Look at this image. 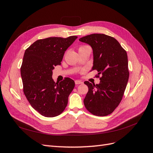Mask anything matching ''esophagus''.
<instances>
[{
	"label": "esophagus",
	"instance_id": "esophagus-1",
	"mask_svg": "<svg viewBox=\"0 0 153 153\" xmlns=\"http://www.w3.org/2000/svg\"><path fill=\"white\" fill-rule=\"evenodd\" d=\"M75 83L76 85H78V84H82L83 82H82V81H80V80H75Z\"/></svg>",
	"mask_w": 153,
	"mask_h": 153
}]
</instances>
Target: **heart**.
Returning <instances> with one entry per match:
<instances>
[{"mask_svg":"<svg viewBox=\"0 0 153 153\" xmlns=\"http://www.w3.org/2000/svg\"><path fill=\"white\" fill-rule=\"evenodd\" d=\"M87 47V46H81V47H80V48H84V47ZM79 48V49H80Z\"/></svg>","mask_w":153,"mask_h":153,"instance_id":"b5f03b06","label":"heart"}]
</instances>
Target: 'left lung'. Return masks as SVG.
Returning <instances> with one entry per match:
<instances>
[{
  "mask_svg": "<svg viewBox=\"0 0 153 153\" xmlns=\"http://www.w3.org/2000/svg\"><path fill=\"white\" fill-rule=\"evenodd\" d=\"M93 51L92 70L98 71L99 84H84L89 91L84 100L87 110L97 116L112 114L121 102L129 78L127 53L118 41L103 34H92L79 39Z\"/></svg>",
  "mask_w": 153,
  "mask_h": 153,
  "instance_id": "1",
  "label": "left lung"
}]
</instances>
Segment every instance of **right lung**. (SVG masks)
I'll return each mask as SVG.
<instances>
[{"label":"right lung","instance_id":"obj_1","mask_svg":"<svg viewBox=\"0 0 153 153\" xmlns=\"http://www.w3.org/2000/svg\"><path fill=\"white\" fill-rule=\"evenodd\" d=\"M77 38L38 39L25 50L20 68L24 92L32 108L45 117L57 116L68 105L75 82L67 77L55 83L52 71L61 64L64 52Z\"/></svg>","mask_w":153,"mask_h":153}]
</instances>
